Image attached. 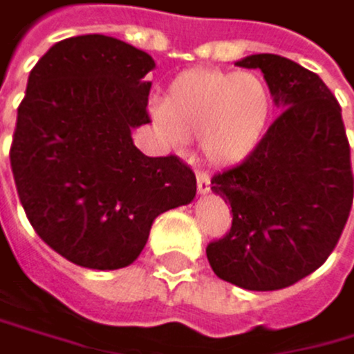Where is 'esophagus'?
Masks as SVG:
<instances>
[{
    "mask_svg": "<svg viewBox=\"0 0 354 354\" xmlns=\"http://www.w3.org/2000/svg\"><path fill=\"white\" fill-rule=\"evenodd\" d=\"M197 191L201 195H206L210 191V178L206 171H197Z\"/></svg>",
    "mask_w": 354,
    "mask_h": 354,
    "instance_id": "34e87169",
    "label": "esophagus"
}]
</instances>
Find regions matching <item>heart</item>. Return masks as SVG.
I'll return each mask as SVG.
<instances>
[{"label": "heart", "instance_id": "b5f03b06", "mask_svg": "<svg viewBox=\"0 0 354 354\" xmlns=\"http://www.w3.org/2000/svg\"><path fill=\"white\" fill-rule=\"evenodd\" d=\"M272 95L254 74L193 67L176 76L155 118L174 146L199 140L212 165H238L266 136Z\"/></svg>", "mask_w": 354, "mask_h": 354}]
</instances>
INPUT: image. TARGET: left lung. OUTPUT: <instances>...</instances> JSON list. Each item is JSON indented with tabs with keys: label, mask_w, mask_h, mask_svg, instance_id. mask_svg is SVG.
Returning <instances> with one entry per match:
<instances>
[{
	"label": "left lung",
	"mask_w": 354,
	"mask_h": 354,
	"mask_svg": "<svg viewBox=\"0 0 354 354\" xmlns=\"http://www.w3.org/2000/svg\"><path fill=\"white\" fill-rule=\"evenodd\" d=\"M238 65L261 70L282 112L250 157L212 178L234 221L206 254L218 278L276 291L321 268L342 236L353 206L351 146L342 108L315 72L270 53Z\"/></svg>",
	"instance_id": "left-lung-1"
}]
</instances>
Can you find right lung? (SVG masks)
I'll return each instance as SVG.
<instances>
[{
  "label": "right lung",
  "mask_w": 354,
  "mask_h": 354,
  "mask_svg": "<svg viewBox=\"0 0 354 354\" xmlns=\"http://www.w3.org/2000/svg\"><path fill=\"white\" fill-rule=\"evenodd\" d=\"M151 70L148 53L88 33L50 46L29 74L10 165L35 234L76 266L127 268L155 218L195 197L189 165L133 144L151 123Z\"/></svg>",
  "instance_id": "add662e5"
}]
</instances>
